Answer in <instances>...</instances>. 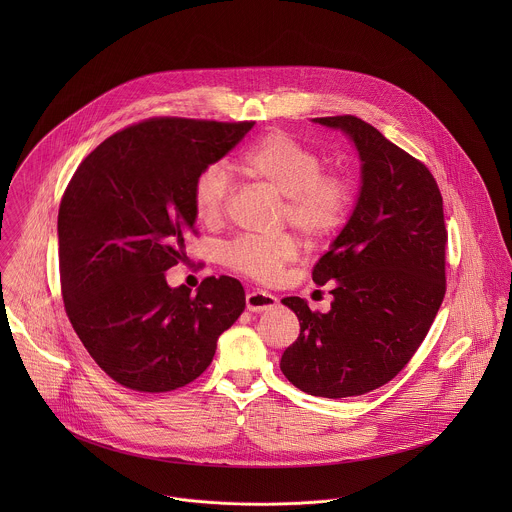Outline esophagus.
Returning a JSON list of instances; mask_svg holds the SVG:
<instances>
[{"instance_id":"obj_1","label":"esophagus","mask_w":512,"mask_h":512,"mask_svg":"<svg viewBox=\"0 0 512 512\" xmlns=\"http://www.w3.org/2000/svg\"><path fill=\"white\" fill-rule=\"evenodd\" d=\"M278 305V299L272 293L262 292V290H252L246 293V307L252 313H262Z\"/></svg>"}]
</instances>
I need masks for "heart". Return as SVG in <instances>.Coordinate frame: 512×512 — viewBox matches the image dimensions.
I'll use <instances>...</instances> for the list:
<instances>
[{"label": "heart", "instance_id": "b5f03b06", "mask_svg": "<svg viewBox=\"0 0 512 512\" xmlns=\"http://www.w3.org/2000/svg\"><path fill=\"white\" fill-rule=\"evenodd\" d=\"M242 169L288 199L286 220L307 238L331 236L351 213L353 185L345 177L325 175L323 157L284 132H272L250 147L242 157ZM232 191L234 181L226 165L203 167L193 183L199 222L217 224ZM295 254L297 246L290 236H238L222 248V258L232 270L260 282H274Z\"/></svg>", "mask_w": 512, "mask_h": 512}]
</instances>
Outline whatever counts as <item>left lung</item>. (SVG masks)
<instances>
[{"mask_svg":"<svg viewBox=\"0 0 512 512\" xmlns=\"http://www.w3.org/2000/svg\"><path fill=\"white\" fill-rule=\"evenodd\" d=\"M343 132L361 159L353 213L313 268L333 282L327 313L284 297L299 337L280 361L299 390L361 396L392 380L428 335L445 295V222L434 175L355 116L313 118Z\"/></svg>","mask_w":512,"mask_h":512,"instance_id":"left-lung-1","label":"left lung"}]
</instances>
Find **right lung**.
I'll use <instances>...</instances> for the list:
<instances>
[{"mask_svg":"<svg viewBox=\"0 0 512 512\" xmlns=\"http://www.w3.org/2000/svg\"><path fill=\"white\" fill-rule=\"evenodd\" d=\"M252 126L147 120L74 171L57 220L65 309L90 357L122 386L169 392L193 382L244 311L234 278H207L191 293L171 288L165 272L187 258L197 175Z\"/></svg>","mask_w":512,"mask_h":512,"instance_id":"obj_1","label":"right lung"}]
</instances>
